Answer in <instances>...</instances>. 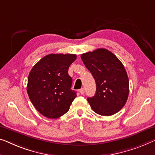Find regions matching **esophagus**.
I'll return each instance as SVG.
<instances>
[{"instance_id": "obj_1", "label": "esophagus", "mask_w": 155, "mask_h": 155, "mask_svg": "<svg viewBox=\"0 0 155 155\" xmlns=\"http://www.w3.org/2000/svg\"><path fill=\"white\" fill-rule=\"evenodd\" d=\"M79 92H80L81 94H82V95H83V94H84V93H85V89L84 88V87H83V88L79 90Z\"/></svg>"}]
</instances>
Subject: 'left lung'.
Segmentation results:
<instances>
[{"label": "left lung", "mask_w": 155, "mask_h": 155, "mask_svg": "<svg viewBox=\"0 0 155 155\" xmlns=\"http://www.w3.org/2000/svg\"><path fill=\"white\" fill-rule=\"evenodd\" d=\"M95 80L96 92L87 99L96 114L109 116L121 110L127 100V74L120 61L106 48H97L81 55Z\"/></svg>", "instance_id": "1"}]
</instances>
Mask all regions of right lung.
I'll return each mask as SVG.
<instances>
[{
	"mask_svg": "<svg viewBox=\"0 0 155 155\" xmlns=\"http://www.w3.org/2000/svg\"><path fill=\"white\" fill-rule=\"evenodd\" d=\"M75 54H48L30 71L27 92L35 108L44 116L55 119L66 114L77 97L71 89L72 78L68 74Z\"/></svg>",
	"mask_w": 155,
	"mask_h": 155,
	"instance_id": "add662e5",
	"label": "right lung"
}]
</instances>
